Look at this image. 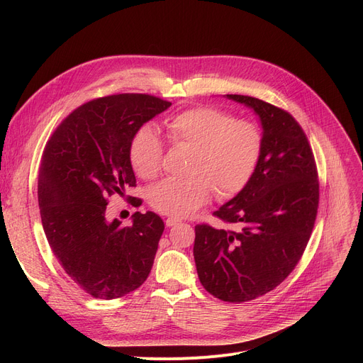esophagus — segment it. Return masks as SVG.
I'll return each instance as SVG.
<instances>
[{
	"label": "esophagus",
	"mask_w": 363,
	"mask_h": 363,
	"mask_svg": "<svg viewBox=\"0 0 363 363\" xmlns=\"http://www.w3.org/2000/svg\"><path fill=\"white\" fill-rule=\"evenodd\" d=\"M164 222H166V226L170 228V226H174V225H178L181 220L177 219V218H167Z\"/></svg>",
	"instance_id": "obj_1"
}]
</instances>
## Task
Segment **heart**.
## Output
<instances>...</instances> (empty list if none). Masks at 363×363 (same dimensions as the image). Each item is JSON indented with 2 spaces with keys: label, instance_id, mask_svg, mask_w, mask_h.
Wrapping results in <instances>:
<instances>
[{
  "label": "heart",
  "instance_id": "b5f03b06",
  "mask_svg": "<svg viewBox=\"0 0 363 363\" xmlns=\"http://www.w3.org/2000/svg\"><path fill=\"white\" fill-rule=\"evenodd\" d=\"M164 129L172 144L188 145L193 151L186 178L167 179L150 189L148 203L155 211L182 219L211 200L215 189L218 197L231 199L250 182L263 143L256 123L234 119L218 107L199 106L166 119ZM163 155V143L150 125L133 133L129 162L137 177L155 179Z\"/></svg>",
  "mask_w": 363,
  "mask_h": 363
}]
</instances>
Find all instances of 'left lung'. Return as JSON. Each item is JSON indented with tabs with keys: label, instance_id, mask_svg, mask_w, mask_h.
I'll return each instance as SVG.
<instances>
[{
	"label": "left lung",
	"instance_id": "1",
	"mask_svg": "<svg viewBox=\"0 0 363 363\" xmlns=\"http://www.w3.org/2000/svg\"><path fill=\"white\" fill-rule=\"evenodd\" d=\"M226 97L260 118L262 152L250 182L213 213L235 228L199 223L194 260L206 291L242 303L272 291L297 266L315 225L319 181L306 133L289 111L249 95Z\"/></svg>",
	"mask_w": 363,
	"mask_h": 363
}]
</instances>
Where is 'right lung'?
Here are the masks:
<instances>
[{
  "label": "right lung",
  "mask_w": 363,
  "mask_h": 363,
  "mask_svg": "<svg viewBox=\"0 0 363 363\" xmlns=\"http://www.w3.org/2000/svg\"><path fill=\"white\" fill-rule=\"evenodd\" d=\"M170 104L148 94L91 100L57 126L44 148L38 203L45 237L70 279L95 298L129 294L152 268L162 218L135 212L132 225L122 226L107 219L106 207L110 196L137 186L129 162L133 133Z\"/></svg>",
  "instance_id": "obj_1"
}]
</instances>
